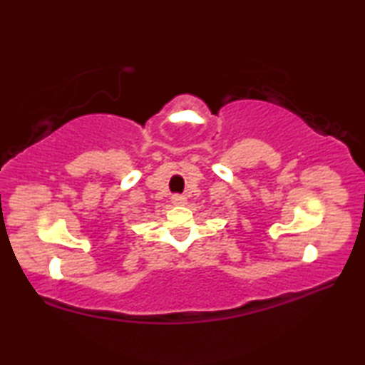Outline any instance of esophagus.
<instances>
[{
    "mask_svg": "<svg viewBox=\"0 0 365 365\" xmlns=\"http://www.w3.org/2000/svg\"><path fill=\"white\" fill-rule=\"evenodd\" d=\"M172 202H174L175 206H183L185 202H187V200H185V197L180 195H174L172 196Z\"/></svg>",
    "mask_w": 365,
    "mask_h": 365,
    "instance_id": "1",
    "label": "esophagus"
}]
</instances>
